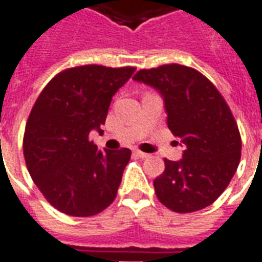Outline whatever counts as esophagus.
Instances as JSON below:
<instances>
[{"mask_svg": "<svg viewBox=\"0 0 262 262\" xmlns=\"http://www.w3.org/2000/svg\"><path fill=\"white\" fill-rule=\"evenodd\" d=\"M135 155L137 156V158H140V159H147L148 156H149V155H148V154H145V152L140 151V149H136Z\"/></svg>", "mask_w": 262, "mask_h": 262, "instance_id": "34e87169", "label": "esophagus"}]
</instances>
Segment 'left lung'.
Returning a JSON list of instances; mask_svg holds the SVG:
<instances>
[{"instance_id":"8db88e82","label":"left lung","mask_w":262,"mask_h":262,"mask_svg":"<svg viewBox=\"0 0 262 262\" xmlns=\"http://www.w3.org/2000/svg\"><path fill=\"white\" fill-rule=\"evenodd\" d=\"M133 79L163 96L167 126L185 145L182 159H164L154 181L156 197L178 213L207 208L217 200L241 160V135L217 88L193 68L170 63L141 69Z\"/></svg>"}]
</instances>
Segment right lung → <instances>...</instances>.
I'll return each mask as SVG.
<instances>
[{"mask_svg":"<svg viewBox=\"0 0 262 262\" xmlns=\"http://www.w3.org/2000/svg\"><path fill=\"white\" fill-rule=\"evenodd\" d=\"M135 71L69 68L54 76L36 99L24 132V159L45 199L62 213L98 215L117 197L130 149L100 151L90 133L102 135L111 99Z\"/></svg>","mask_w":262,"mask_h":262,"instance_id":"1","label":"right lung"}]
</instances>
